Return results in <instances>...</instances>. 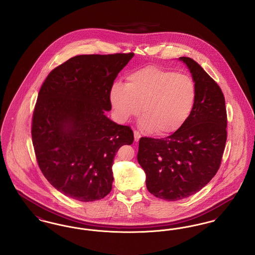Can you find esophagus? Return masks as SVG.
Returning <instances> with one entry per match:
<instances>
[{
	"instance_id": "1",
	"label": "esophagus",
	"mask_w": 255,
	"mask_h": 255,
	"mask_svg": "<svg viewBox=\"0 0 255 255\" xmlns=\"http://www.w3.org/2000/svg\"><path fill=\"white\" fill-rule=\"evenodd\" d=\"M140 133L139 132H137V131H133V139H134V141L135 142H137L138 140H139V138H140Z\"/></svg>"
}]
</instances>
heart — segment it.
<instances>
[{
  "mask_svg": "<svg viewBox=\"0 0 255 255\" xmlns=\"http://www.w3.org/2000/svg\"><path fill=\"white\" fill-rule=\"evenodd\" d=\"M196 87L185 74L157 66H146L127 76L126 84L117 82L110 91V102L119 122L137 117L140 126L158 135L178 131L194 106Z\"/></svg>",
  "mask_w": 255,
  "mask_h": 255,
  "instance_id": "obj_1",
  "label": "heart"
}]
</instances>
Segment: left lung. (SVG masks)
<instances>
[{
	"label": "left lung",
	"instance_id": "1",
	"mask_svg": "<svg viewBox=\"0 0 255 255\" xmlns=\"http://www.w3.org/2000/svg\"><path fill=\"white\" fill-rule=\"evenodd\" d=\"M191 73L196 99L182 127L165 138L141 137L137 161L151 194L178 201L197 193L217 173L227 141V111L218 84L189 57H180Z\"/></svg>",
	"mask_w": 255,
	"mask_h": 255
}]
</instances>
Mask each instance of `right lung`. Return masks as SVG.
Masks as SVG:
<instances>
[{
    "label": "right lung",
    "mask_w": 255,
    "mask_h": 255,
    "mask_svg": "<svg viewBox=\"0 0 255 255\" xmlns=\"http://www.w3.org/2000/svg\"><path fill=\"white\" fill-rule=\"evenodd\" d=\"M133 56H74L51 71L39 91L31 130L37 161L49 183L73 200L109 194L114 158L133 143L131 128L106 116L111 88Z\"/></svg>",
    "instance_id": "right-lung-1"
}]
</instances>
